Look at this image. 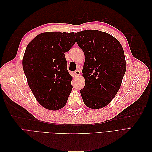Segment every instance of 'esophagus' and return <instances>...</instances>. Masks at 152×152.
<instances>
[{"mask_svg": "<svg viewBox=\"0 0 152 152\" xmlns=\"http://www.w3.org/2000/svg\"><path fill=\"white\" fill-rule=\"evenodd\" d=\"M74 74L75 75V77H79L80 75V70H76L75 72H74Z\"/></svg>", "mask_w": 152, "mask_h": 152, "instance_id": "esophagus-1", "label": "esophagus"}]
</instances>
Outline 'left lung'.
<instances>
[{"label":"left lung","instance_id":"1","mask_svg":"<svg viewBox=\"0 0 152 152\" xmlns=\"http://www.w3.org/2000/svg\"><path fill=\"white\" fill-rule=\"evenodd\" d=\"M85 55L82 70L85 86L80 91L84 104L92 109L108 104L120 89L126 70L124 49L109 34L96 30L75 34Z\"/></svg>","mask_w":152,"mask_h":152}]
</instances>
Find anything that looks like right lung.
<instances>
[{"label":"right lung","instance_id":"right-lung-1","mask_svg":"<svg viewBox=\"0 0 152 152\" xmlns=\"http://www.w3.org/2000/svg\"><path fill=\"white\" fill-rule=\"evenodd\" d=\"M75 42L73 32H44L26 46L23 68L35 98L45 108L58 110L67 102L73 87L65 53Z\"/></svg>","mask_w":152,"mask_h":152}]
</instances>
